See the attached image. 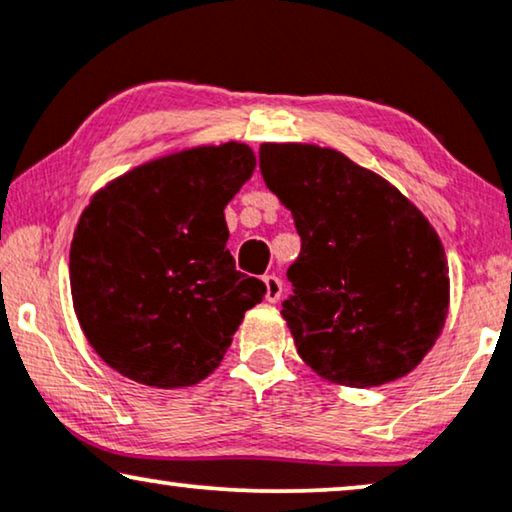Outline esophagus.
<instances>
[{
  "instance_id": "obj_1",
  "label": "esophagus",
  "mask_w": 512,
  "mask_h": 512,
  "mask_svg": "<svg viewBox=\"0 0 512 512\" xmlns=\"http://www.w3.org/2000/svg\"><path fill=\"white\" fill-rule=\"evenodd\" d=\"M263 282H265V300H268V303H277V300L282 298V291H284L282 279H279L277 275H265Z\"/></svg>"
}]
</instances>
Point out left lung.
<instances>
[{
  "label": "left lung",
  "mask_w": 512,
  "mask_h": 512,
  "mask_svg": "<svg viewBox=\"0 0 512 512\" xmlns=\"http://www.w3.org/2000/svg\"><path fill=\"white\" fill-rule=\"evenodd\" d=\"M265 184L300 235L282 303L296 349L324 380L380 387L408 375L443 331L450 277L426 216L335 149L263 144Z\"/></svg>",
  "instance_id": "left-lung-1"
}]
</instances>
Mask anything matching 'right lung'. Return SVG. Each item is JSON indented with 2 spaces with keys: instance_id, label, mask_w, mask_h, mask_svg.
<instances>
[{
  "instance_id": "obj_1",
  "label": "right lung",
  "mask_w": 512,
  "mask_h": 512,
  "mask_svg": "<svg viewBox=\"0 0 512 512\" xmlns=\"http://www.w3.org/2000/svg\"><path fill=\"white\" fill-rule=\"evenodd\" d=\"M256 167L247 144L195 146L97 191L69 249L74 310L104 363L191 387L228 352L265 284L235 270L223 209Z\"/></svg>"
}]
</instances>
